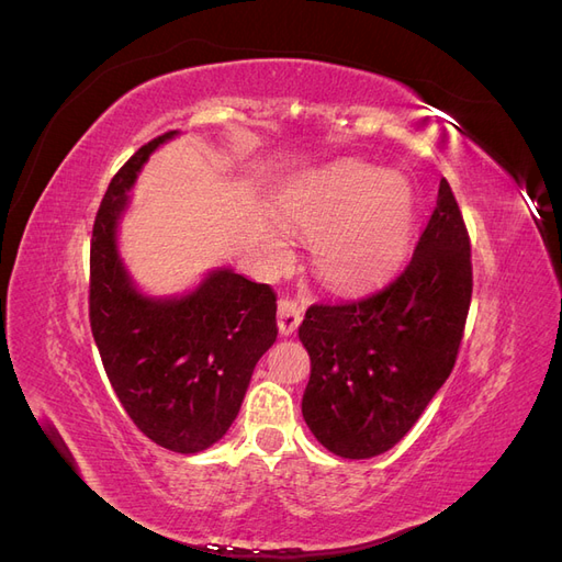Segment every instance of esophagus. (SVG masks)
Here are the masks:
<instances>
[{
	"instance_id": "esophagus-1",
	"label": "esophagus",
	"mask_w": 562,
	"mask_h": 562,
	"mask_svg": "<svg viewBox=\"0 0 562 562\" xmlns=\"http://www.w3.org/2000/svg\"><path fill=\"white\" fill-rule=\"evenodd\" d=\"M277 318H279V330L281 335H293L302 321V310L300 304L293 300H279V310H277Z\"/></svg>"
}]
</instances>
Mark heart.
Returning <instances> with one entry per match:
<instances>
[{"instance_id":"b5f03b06","label":"heart","mask_w":562,"mask_h":562,"mask_svg":"<svg viewBox=\"0 0 562 562\" xmlns=\"http://www.w3.org/2000/svg\"><path fill=\"white\" fill-rule=\"evenodd\" d=\"M288 227L312 236L316 274L337 291H359L391 274L411 244L415 192L398 173L337 161L297 180L283 194ZM283 255V244L271 239Z\"/></svg>"}]
</instances>
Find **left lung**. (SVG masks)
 <instances>
[{"mask_svg": "<svg viewBox=\"0 0 562 562\" xmlns=\"http://www.w3.org/2000/svg\"><path fill=\"white\" fill-rule=\"evenodd\" d=\"M471 291L469 232L443 178L413 258L394 281L304 314L297 335L312 375L302 417L323 448L368 459L413 429L454 368Z\"/></svg>", "mask_w": 562, "mask_h": 562, "instance_id": "8db88e82", "label": "left lung"}]
</instances>
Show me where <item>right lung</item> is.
<instances>
[{"label": "right lung", "instance_id": "1", "mask_svg": "<svg viewBox=\"0 0 562 562\" xmlns=\"http://www.w3.org/2000/svg\"><path fill=\"white\" fill-rule=\"evenodd\" d=\"M168 131L119 168L91 236V333L119 403L149 440L180 454L206 450L239 415L260 356L274 345L277 293L217 269L194 293L149 300L116 252V220L147 157Z\"/></svg>", "mask_w": 562, "mask_h": 562}]
</instances>
